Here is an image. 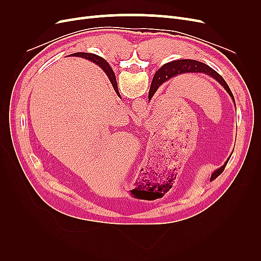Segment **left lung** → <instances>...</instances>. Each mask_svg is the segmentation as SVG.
<instances>
[{"label": "left lung", "mask_w": 261, "mask_h": 261, "mask_svg": "<svg viewBox=\"0 0 261 261\" xmlns=\"http://www.w3.org/2000/svg\"><path fill=\"white\" fill-rule=\"evenodd\" d=\"M197 73H202V74L211 76L212 78H215V80L227 91V93L230 94L232 100L234 101V103H235L233 93L230 89V87L227 86L226 82L223 80V77L221 76L220 74H218L215 69H212L207 64H204V63H201V62H198V61H195V60H178V61H174V62H171V63H167V64H164L159 69V76H158L154 85L152 87H150L149 100L152 98L155 90L159 88V86L162 83L171 80V78H174V77H176L180 74H197ZM228 160H230V158H228L227 161L222 165V167L219 168L218 170H216L215 172L212 173L210 180H213L215 178H217L221 174V173L224 171L225 165L227 164Z\"/></svg>", "instance_id": "1"}]
</instances>
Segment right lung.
I'll use <instances>...</instances> for the list:
<instances>
[{
  "label": "right lung",
  "instance_id": "right-lung-1",
  "mask_svg": "<svg viewBox=\"0 0 261 261\" xmlns=\"http://www.w3.org/2000/svg\"><path fill=\"white\" fill-rule=\"evenodd\" d=\"M72 55H73V57H81V58H84L86 60H90V61L96 63L97 65H99L102 69H103V72L107 74V76H108V78L110 80V82H111V84H112L113 88H114L117 96H120V92H118V89H117V83H116L115 74L113 72V69L111 68V66H110V64L105 59H102L100 57H97L96 54H91V53L77 52V53H74Z\"/></svg>",
  "mask_w": 261,
  "mask_h": 261
}]
</instances>
